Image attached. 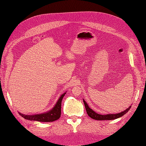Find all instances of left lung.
Wrapping results in <instances>:
<instances>
[{"label":"left lung","instance_id":"1","mask_svg":"<svg viewBox=\"0 0 146 146\" xmlns=\"http://www.w3.org/2000/svg\"><path fill=\"white\" fill-rule=\"evenodd\" d=\"M84 104H85V107L86 110V112L88 113V115L92 119H94L95 120H99V121H103V120H113V119H117L124 115L128 111H129L130 108H131V106L126 109L125 111L122 112H121L117 114H105V115H102V114H99L94 112L93 110L91 109L89 107H88V104L86 103V102L83 100Z\"/></svg>","mask_w":146,"mask_h":146}]
</instances>
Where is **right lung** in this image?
I'll use <instances>...</instances> for the list:
<instances>
[{
  "instance_id": "obj_1",
  "label": "right lung",
  "mask_w": 146,
  "mask_h": 146,
  "mask_svg": "<svg viewBox=\"0 0 146 146\" xmlns=\"http://www.w3.org/2000/svg\"><path fill=\"white\" fill-rule=\"evenodd\" d=\"M66 93L63 94L60 96V98L55 107L53 108L50 111L45 113L40 114H35V115H25V114H19L24 119L30 121H36L39 122H53L58 119L61 116V101Z\"/></svg>"
}]
</instances>
